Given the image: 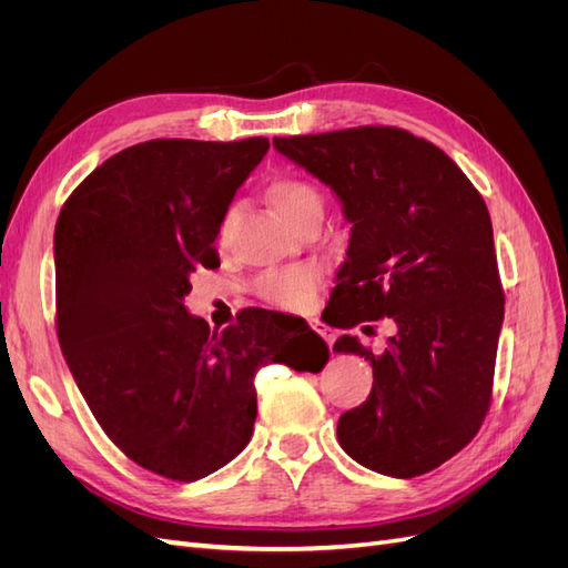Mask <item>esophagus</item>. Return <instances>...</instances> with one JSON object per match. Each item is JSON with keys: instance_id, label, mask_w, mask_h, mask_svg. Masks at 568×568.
<instances>
[{"instance_id": "obj_1", "label": "esophagus", "mask_w": 568, "mask_h": 568, "mask_svg": "<svg viewBox=\"0 0 568 568\" xmlns=\"http://www.w3.org/2000/svg\"><path fill=\"white\" fill-rule=\"evenodd\" d=\"M313 324V329L326 341V343H329V348L334 346V341H336V334H334V329H332V326H326V324H322L320 320H313L311 322Z\"/></svg>"}]
</instances>
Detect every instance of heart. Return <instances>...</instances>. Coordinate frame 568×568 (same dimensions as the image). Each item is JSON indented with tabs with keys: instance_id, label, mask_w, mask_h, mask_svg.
Segmentation results:
<instances>
[{
	"instance_id": "heart-1",
	"label": "heart",
	"mask_w": 568,
	"mask_h": 568,
	"mask_svg": "<svg viewBox=\"0 0 568 568\" xmlns=\"http://www.w3.org/2000/svg\"><path fill=\"white\" fill-rule=\"evenodd\" d=\"M270 203L274 205V211L280 213L284 222H288L291 227L296 222L307 215L324 209V199L320 194V189L311 184L307 180L301 178H280L274 180L267 189ZM234 211L225 213V217L220 220L217 227V242L222 244L230 234ZM320 286L317 272L311 267H291L284 272H270L265 277L257 282V294H261L267 303L284 307V311H301V307H307L315 301Z\"/></svg>"
}]
</instances>
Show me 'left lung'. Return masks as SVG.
I'll list each match as a JSON object with an SVG mask.
<instances>
[{"label":"left lung","mask_w":568,"mask_h":568,"mask_svg":"<svg viewBox=\"0 0 568 568\" xmlns=\"http://www.w3.org/2000/svg\"><path fill=\"white\" fill-rule=\"evenodd\" d=\"M272 144L332 186L353 225L329 322L353 329L390 317L398 329L382 355L351 334L334 343L374 369L367 400L338 419L341 448L393 478L440 467L484 424L505 317L484 196L448 153L400 128Z\"/></svg>","instance_id":"left-lung-1"}]
</instances>
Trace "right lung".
Here are the masks:
<instances>
[{
    "label": "right lung",
    "instance_id": "obj_1",
    "mask_svg": "<svg viewBox=\"0 0 568 568\" xmlns=\"http://www.w3.org/2000/svg\"><path fill=\"white\" fill-rule=\"evenodd\" d=\"M270 149L151 140L84 178L57 220V334L106 436L140 467L189 484L242 453L257 415L255 372H320L329 348L305 324L277 346L248 307L225 332L186 313L196 267H220L217 239L236 189Z\"/></svg>",
    "mask_w": 568,
    "mask_h": 568
}]
</instances>
